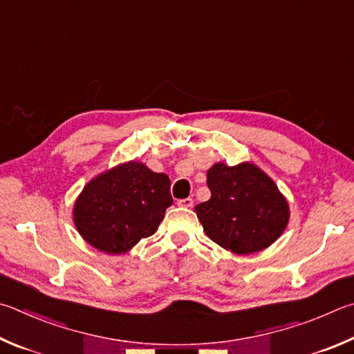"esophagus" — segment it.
Masks as SVG:
<instances>
[{
  "mask_svg": "<svg viewBox=\"0 0 354 354\" xmlns=\"http://www.w3.org/2000/svg\"><path fill=\"white\" fill-rule=\"evenodd\" d=\"M178 205H181V207L189 209V207H192V205H194V199H192V198L179 199V201H178Z\"/></svg>",
  "mask_w": 354,
  "mask_h": 354,
  "instance_id": "34e87169",
  "label": "esophagus"
}]
</instances>
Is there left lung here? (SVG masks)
<instances>
[{
    "instance_id": "obj_1",
    "label": "left lung",
    "mask_w": 354,
    "mask_h": 354,
    "mask_svg": "<svg viewBox=\"0 0 354 354\" xmlns=\"http://www.w3.org/2000/svg\"><path fill=\"white\" fill-rule=\"evenodd\" d=\"M207 185L212 196L195 212L205 235L221 248L248 255L271 246L283 234L288 201L257 165L218 162L207 170Z\"/></svg>"
}]
</instances>
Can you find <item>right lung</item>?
Returning a JSON list of instances; mask_svg holds the SVG:
<instances>
[{"label": "right lung", "instance_id": "1", "mask_svg": "<svg viewBox=\"0 0 354 354\" xmlns=\"http://www.w3.org/2000/svg\"><path fill=\"white\" fill-rule=\"evenodd\" d=\"M173 204L170 179L130 160L91 179L74 204V224L83 240L106 254H125L156 232Z\"/></svg>", "mask_w": 354, "mask_h": 354}]
</instances>
